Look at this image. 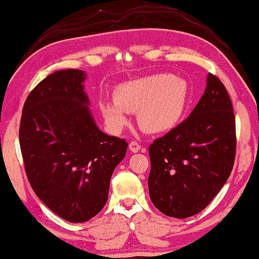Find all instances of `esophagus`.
<instances>
[{
	"label": "esophagus",
	"mask_w": 259,
	"mask_h": 259,
	"mask_svg": "<svg viewBox=\"0 0 259 259\" xmlns=\"http://www.w3.org/2000/svg\"><path fill=\"white\" fill-rule=\"evenodd\" d=\"M141 148H142V145L139 144L138 142L132 141L130 143V150L132 151V153H138V151L141 150Z\"/></svg>",
	"instance_id": "1"
}]
</instances>
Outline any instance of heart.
Here are the masks:
<instances>
[{"instance_id": "heart-1", "label": "heart", "mask_w": 259, "mask_h": 259, "mask_svg": "<svg viewBox=\"0 0 259 259\" xmlns=\"http://www.w3.org/2000/svg\"><path fill=\"white\" fill-rule=\"evenodd\" d=\"M114 102L100 103V111L112 130L127 123L126 112H137L139 127L148 133L173 128L183 116L189 88L172 74H154L126 81L115 88Z\"/></svg>"}]
</instances>
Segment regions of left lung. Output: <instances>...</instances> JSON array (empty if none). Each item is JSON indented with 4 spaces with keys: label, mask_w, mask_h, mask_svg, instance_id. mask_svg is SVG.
<instances>
[{
    "label": "left lung",
    "mask_w": 259,
    "mask_h": 259,
    "mask_svg": "<svg viewBox=\"0 0 259 259\" xmlns=\"http://www.w3.org/2000/svg\"><path fill=\"white\" fill-rule=\"evenodd\" d=\"M235 153L232 100L220 78L208 74L190 116L149 147L148 187L154 206L175 218L201 212L229 178Z\"/></svg>",
    "instance_id": "1"
}]
</instances>
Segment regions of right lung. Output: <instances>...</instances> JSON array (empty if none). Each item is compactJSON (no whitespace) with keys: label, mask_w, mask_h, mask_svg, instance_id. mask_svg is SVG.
I'll return each mask as SVG.
<instances>
[{"label":"right lung","mask_w":259,"mask_h":259,"mask_svg":"<svg viewBox=\"0 0 259 259\" xmlns=\"http://www.w3.org/2000/svg\"><path fill=\"white\" fill-rule=\"evenodd\" d=\"M84 77L76 69L48 75L27 96L19 127L32 190L54 213L72 223L90 221L104 207L112 172L128 145L97 127L82 84Z\"/></svg>","instance_id":"add662e5"}]
</instances>
